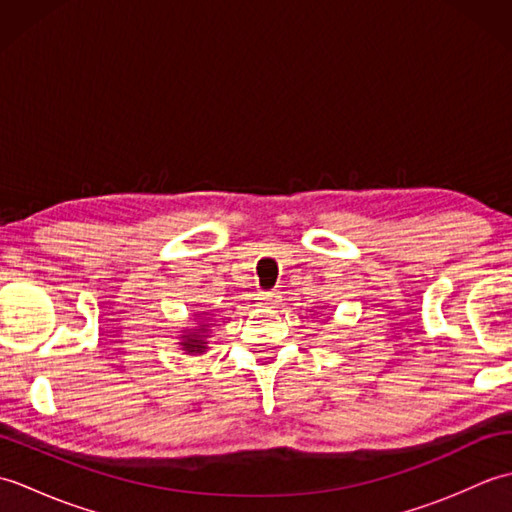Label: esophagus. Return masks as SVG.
Here are the masks:
<instances>
[{
    "label": "esophagus",
    "mask_w": 512,
    "mask_h": 512,
    "mask_svg": "<svg viewBox=\"0 0 512 512\" xmlns=\"http://www.w3.org/2000/svg\"><path fill=\"white\" fill-rule=\"evenodd\" d=\"M262 303L264 306H277L279 303V292H275V290H270V292H262Z\"/></svg>",
    "instance_id": "34e87169"
}]
</instances>
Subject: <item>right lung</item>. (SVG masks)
Segmentation results:
<instances>
[{
	"label": "right lung",
	"mask_w": 512,
	"mask_h": 512,
	"mask_svg": "<svg viewBox=\"0 0 512 512\" xmlns=\"http://www.w3.org/2000/svg\"><path fill=\"white\" fill-rule=\"evenodd\" d=\"M184 350L187 352H204V341H202V336H198V334H189V336H184Z\"/></svg>",
	"instance_id": "add662e5"
}]
</instances>
